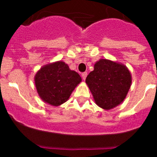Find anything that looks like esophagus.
<instances>
[{
    "instance_id": "obj_1",
    "label": "esophagus",
    "mask_w": 157,
    "mask_h": 157,
    "mask_svg": "<svg viewBox=\"0 0 157 157\" xmlns=\"http://www.w3.org/2000/svg\"><path fill=\"white\" fill-rule=\"evenodd\" d=\"M86 76H87V72H83L82 74V78L83 80L86 79Z\"/></svg>"
}]
</instances>
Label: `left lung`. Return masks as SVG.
I'll list each match as a JSON object with an SVG mask.
<instances>
[{"label":"left lung","instance_id":"8db88e82","mask_svg":"<svg viewBox=\"0 0 157 157\" xmlns=\"http://www.w3.org/2000/svg\"><path fill=\"white\" fill-rule=\"evenodd\" d=\"M86 78L96 105L110 110L124 101L131 86L132 76L123 63L101 59Z\"/></svg>","mask_w":157,"mask_h":157}]
</instances>
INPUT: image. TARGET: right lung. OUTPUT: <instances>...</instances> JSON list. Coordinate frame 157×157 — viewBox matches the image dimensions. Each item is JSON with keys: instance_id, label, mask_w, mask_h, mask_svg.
<instances>
[{"instance_id": "right-lung-1", "label": "right lung", "mask_w": 157, "mask_h": 157, "mask_svg": "<svg viewBox=\"0 0 157 157\" xmlns=\"http://www.w3.org/2000/svg\"><path fill=\"white\" fill-rule=\"evenodd\" d=\"M81 82L79 75L60 60L44 65L34 76V84L40 98L56 107L66 102Z\"/></svg>"}]
</instances>
